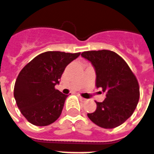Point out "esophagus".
<instances>
[{"label":"esophagus","mask_w":154,"mask_h":154,"mask_svg":"<svg viewBox=\"0 0 154 154\" xmlns=\"http://www.w3.org/2000/svg\"><path fill=\"white\" fill-rule=\"evenodd\" d=\"M78 97H79V98H80V99L82 100H83V101H84V100H86V99H85V98H83V97H81V96H78Z\"/></svg>","instance_id":"obj_1"}]
</instances>
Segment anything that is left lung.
<instances>
[{"instance_id":"1","label":"left lung","mask_w":154,"mask_h":154,"mask_svg":"<svg viewBox=\"0 0 154 154\" xmlns=\"http://www.w3.org/2000/svg\"><path fill=\"white\" fill-rule=\"evenodd\" d=\"M82 57L92 64L96 72V87L101 88L106 98L97 102L88 118L104 129L122 125L132 116L139 99L138 81L122 57L110 50L87 51Z\"/></svg>"}]
</instances>
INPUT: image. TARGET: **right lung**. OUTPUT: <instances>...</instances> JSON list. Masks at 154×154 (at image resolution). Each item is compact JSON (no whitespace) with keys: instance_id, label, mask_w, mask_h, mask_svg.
<instances>
[{"instance_id":"add662e5","label":"right lung","mask_w":154,"mask_h":154,"mask_svg":"<svg viewBox=\"0 0 154 154\" xmlns=\"http://www.w3.org/2000/svg\"><path fill=\"white\" fill-rule=\"evenodd\" d=\"M80 53L48 51L32 59L19 73L14 97L17 106L29 122L46 126L60 116L67 97L54 87L65 68Z\"/></svg>"}]
</instances>
